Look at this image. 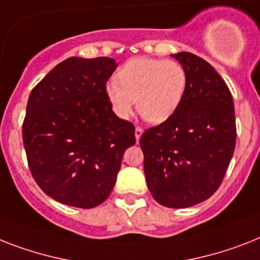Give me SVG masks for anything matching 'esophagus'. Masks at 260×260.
Segmentation results:
<instances>
[{
  "mask_svg": "<svg viewBox=\"0 0 260 260\" xmlns=\"http://www.w3.org/2000/svg\"><path fill=\"white\" fill-rule=\"evenodd\" d=\"M141 135H143V128H140V126H136V129H135V136H136V141L140 140Z\"/></svg>",
  "mask_w": 260,
  "mask_h": 260,
  "instance_id": "esophagus-1",
  "label": "esophagus"
}]
</instances>
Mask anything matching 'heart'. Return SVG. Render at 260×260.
Returning <instances> with one entry per match:
<instances>
[{"label":"heart","mask_w":260,"mask_h":260,"mask_svg":"<svg viewBox=\"0 0 260 260\" xmlns=\"http://www.w3.org/2000/svg\"><path fill=\"white\" fill-rule=\"evenodd\" d=\"M119 81L105 85V96L120 119L137 112L151 124H161L178 111L187 88V73L178 61L137 57L119 71Z\"/></svg>","instance_id":"obj_1"}]
</instances>
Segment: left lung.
Masks as SVG:
<instances>
[{
  "label": "left lung",
  "instance_id": "obj_1",
  "mask_svg": "<svg viewBox=\"0 0 260 260\" xmlns=\"http://www.w3.org/2000/svg\"><path fill=\"white\" fill-rule=\"evenodd\" d=\"M187 73V88L170 120L141 135L144 174L153 199L170 208L207 200L221 184L236 141L229 86L206 60L172 54Z\"/></svg>",
  "mask_w": 260,
  "mask_h": 260
}]
</instances>
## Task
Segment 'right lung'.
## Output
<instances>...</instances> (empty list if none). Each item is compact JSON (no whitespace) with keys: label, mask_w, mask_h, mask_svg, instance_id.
<instances>
[{"label":"right lung","mask_w":260,"mask_h":260,"mask_svg":"<svg viewBox=\"0 0 260 260\" xmlns=\"http://www.w3.org/2000/svg\"><path fill=\"white\" fill-rule=\"evenodd\" d=\"M113 58L69 57L31 89L22 140L31 176L52 199L93 208L115 187L134 124L120 119L105 96Z\"/></svg>","instance_id":"right-lung-1"}]
</instances>
